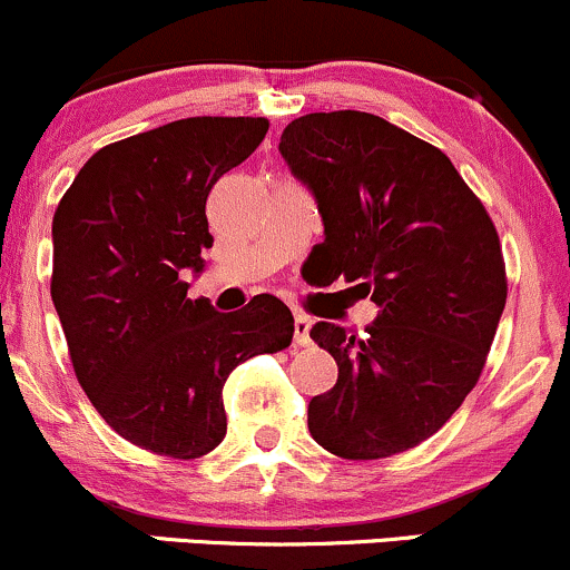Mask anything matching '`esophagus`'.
Here are the masks:
<instances>
[{
  "label": "esophagus",
  "instance_id": "34e87169",
  "mask_svg": "<svg viewBox=\"0 0 570 570\" xmlns=\"http://www.w3.org/2000/svg\"><path fill=\"white\" fill-rule=\"evenodd\" d=\"M309 328H312V321L307 315H296V321H293V336H296V345H309Z\"/></svg>",
  "mask_w": 570,
  "mask_h": 570
}]
</instances>
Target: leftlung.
<instances>
[{
	"label": "left lung",
	"mask_w": 570,
	"mask_h": 570,
	"mask_svg": "<svg viewBox=\"0 0 570 570\" xmlns=\"http://www.w3.org/2000/svg\"><path fill=\"white\" fill-rule=\"evenodd\" d=\"M279 155L323 219L321 258L364 279L375 323H315L340 366L312 396V438L342 459H383L434 434L479 381L505 309L492 219L440 149L375 114L293 119Z\"/></svg>",
	"instance_id": "left-lung-1"
}]
</instances>
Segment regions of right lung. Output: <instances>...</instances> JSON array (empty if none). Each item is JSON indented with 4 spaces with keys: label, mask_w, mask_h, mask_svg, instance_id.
Here are the masks:
<instances>
[{
    "label": "right lung",
    "mask_w": 570,
    "mask_h": 570,
    "mask_svg": "<svg viewBox=\"0 0 570 570\" xmlns=\"http://www.w3.org/2000/svg\"><path fill=\"white\" fill-rule=\"evenodd\" d=\"M266 119L193 116L91 155L53 214L51 298L91 405L130 443L195 459L223 443V385L291 345L293 315L187 298L212 247L206 198L261 146Z\"/></svg>",
    "instance_id": "1"
}]
</instances>
